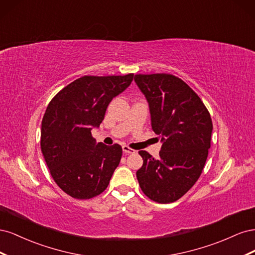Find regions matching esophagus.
<instances>
[{
  "mask_svg": "<svg viewBox=\"0 0 255 255\" xmlns=\"http://www.w3.org/2000/svg\"><path fill=\"white\" fill-rule=\"evenodd\" d=\"M122 150H123V152H125L126 154H133V153L136 152L134 149L129 148V146H128V145H123L122 146Z\"/></svg>",
  "mask_w": 255,
  "mask_h": 255,
  "instance_id": "1",
  "label": "esophagus"
}]
</instances>
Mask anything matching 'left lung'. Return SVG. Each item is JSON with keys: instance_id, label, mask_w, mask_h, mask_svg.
<instances>
[{"instance_id": "obj_1", "label": "left lung", "mask_w": 255, "mask_h": 255, "mask_svg": "<svg viewBox=\"0 0 255 255\" xmlns=\"http://www.w3.org/2000/svg\"><path fill=\"white\" fill-rule=\"evenodd\" d=\"M149 103L151 126L163 142L159 157L139 151L136 176L143 194L157 203H171L194 186L211 148L213 122L201 99L172 74H136Z\"/></svg>"}]
</instances>
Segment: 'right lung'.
Wrapping results in <instances>:
<instances>
[{"instance_id": "add662e5", "label": "right lung", "mask_w": 255, "mask_h": 255, "mask_svg": "<svg viewBox=\"0 0 255 255\" xmlns=\"http://www.w3.org/2000/svg\"><path fill=\"white\" fill-rule=\"evenodd\" d=\"M133 78V73L85 75L49 103L41 123V152L53 180L70 197L91 199L109 186L122 148L118 143H97L91 129L100 127L107 106Z\"/></svg>"}]
</instances>
